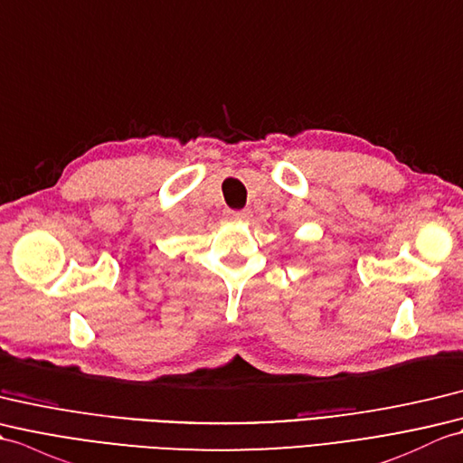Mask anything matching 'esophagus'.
<instances>
[{
  "label": "esophagus",
  "mask_w": 463,
  "mask_h": 463,
  "mask_svg": "<svg viewBox=\"0 0 463 463\" xmlns=\"http://www.w3.org/2000/svg\"><path fill=\"white\" fill-rule=\"evenodd\" d=\"M230 218H233V220H250V218H251V212H250V210L230 212Z\"/></svg>",
  "instance_id": "esophagus-1"
}]
</instances>
